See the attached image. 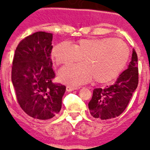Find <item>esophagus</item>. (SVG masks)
Instances as JSON below:
<instances>
[{
  "label": "esophagus",
  "instance_id": "obj_1",
  "mask_svg": "<svg viewBox=\"0 0 150 150\" xmlns=\"http://www.w3.org/2000/svg\"><path fill=\"white\" fill-rule=\"evenodd\" d=\"M79 88V87L78 86H66V90L67 91H74V90H76Z\"/></svg>",
  "mask_w": 150,
  "mask_h": 150
}]
</instances>
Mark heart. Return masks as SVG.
Wrapping results in <instances>:
<instances>
[{
  "instance_id": "1",
  "label": "heart",
  "mask_w": 150,
  "mask_h": 150,
  "mask_svg": "<svg viewBox=\"0 0 150 150\" xmlns=\"http://www.w3.org/2000/svg\"><path fill=\"white\" fill-rule=\"evenodd\" d=\"M58 65H66L83 59L84 63L61 69L59 79L73 86L87 83L92 78L98 83H108L116 77L126 65L129 49L124 41L110 38H87L75 44L61 43L52 50Z\"/></svg>"
}]
</instances>
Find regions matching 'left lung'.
<instances>
[{"label":"left lung","mask_w":150,"mask_h":150,"mask_svg":"<svg viewBox=\"0 0 150 150\" xmlns=\"http://www.w3.org/2000/svg\"><path fill=\"white\" fill-rule=\"evenodd\" d=\"M137 55L132 51V61L114 84L105 88H95L88 103L90 113L94 118L101 120L116 118L122 114L132 98L138 85Z\"/></svg>","instance_id":"obj_1"}]
</instances>
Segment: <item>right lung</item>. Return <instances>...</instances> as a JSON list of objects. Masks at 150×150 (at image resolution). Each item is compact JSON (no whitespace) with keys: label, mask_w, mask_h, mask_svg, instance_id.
I'll use <instances>...</instances> for the list:
<instances>
[{"label":"right lung","mask_w":150,"mask_h":150,"mask_svg":"<svg viewBox=\"0 0 150 150\" xmlns=\"http://www.w3.org/2000/svg\"><path fill=\"white\" fill-rule=\"evenodd\" d=\"M52 34L38 31L24 38L16 49L12 82L21 108L28 116L46 120L62 108L65 86L52 83Z\"/></svg>","instance_id":"right-lung-1"}]
</instances>
